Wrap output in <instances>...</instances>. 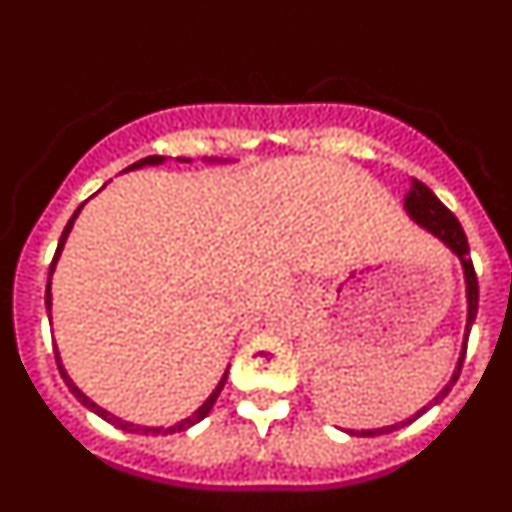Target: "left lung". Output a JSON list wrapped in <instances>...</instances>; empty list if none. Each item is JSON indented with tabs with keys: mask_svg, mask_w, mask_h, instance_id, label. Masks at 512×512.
Listing matches in <instances>:
<instances>
[{
	"mask_svg": "<svg viewBox=\"0 0 512 512\" xmlns=\"http://www.w3.org/2000/svg\"><path fill=\"white\" fill-rule=\"evenodd\" d=\"M405 212H408L410 220H413L415 225H420V228H423L425 233H431L433 238H436V241H441L443 246L449 248V251L454 253L456 259H459V264H461V274H464V292H467V325H464V341H461L459 361H456L454 374H451L449 382L443 384L441 392H438V395L433 397L431 402H425L423 408L415 410V413L410 415V418L400 420V423H395V425L369 428V431H346L348 436L372 438V436H384V433L400 431V428L410 425V423H413V420H418L423 413H428V410H431V408H436L438 402H441L443 397L449 395L451 387H454V384H456V379H459L461 364H464V354H467L469 330H472L474 318H477L479 287H477V277H474L472 259H469L467 235H464V230H461L459 220H456V217L451 215V212L441 205V200H438L436 194H433L431 189L425 187L423 182H418V179H410V187H408V192H405Z\"/></svg>",
	"mask_w": 512,
	"mask_h": 512,
	"instance_id": "1",
	"label": "left lung"
}]
</instances>
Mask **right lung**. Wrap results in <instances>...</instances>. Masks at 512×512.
Masks as SVG:
<instances>
[{"instance_id": "obj_1", "label": "right lung", "mask_w": 512, "mask_h": 512, "mask_svg": "<svg viewBox=\"0 0 512 512\" xmlns=\"http://www.w3.org/2000/svg\"><path fill=\"white\" fill-rule=\"evenodd\" d=\"M166 161H171V158H166V156H148V158H140V161H135V164L128 166V169H125V171L143 169V166H161V164H166ZM176 161H179V164H192V158H184V156H179V158H176ZM205 164H230V158H205ZM84 205H87V202H84ZM84 205L76 207V212H74V215H71V220H69V223H66V228H63L61 241H58V248H56V256H53V264H51V269H48V284H45V310H48V320H51V307H53V295H51L53 271H56V264H58V259H61L63 246H66V241H69L71 228H74L76 217H79L81 207H84ZM56 364H58V372H61L63 382H66V387H69V390L74 392V397L81 402V405H84V408H89V410H92V413H97L99 418L107 420V423H112V425H115V428H120V431L140 433V436H169V433L187 431V428L197 425V423H200V420H205L207 415H210L212 405H215V402H217V397H220V392H223L225 379H228V369H225V374H223V377H220V382H217V387H215V390H212V395L207 397L205 402H202L200 408L194 410V413L189 415V418H184V420H179V423H174V425H169V428H164V425H138V423H130V420H122V418H117V415H112L110 410L99 408L97 402H94L92 397L84 395V392H81L79 387H76V384H74V379L69 377V372H66V366L61 364V354H58V346H56Z\"/></svg>"}]
</instances>
